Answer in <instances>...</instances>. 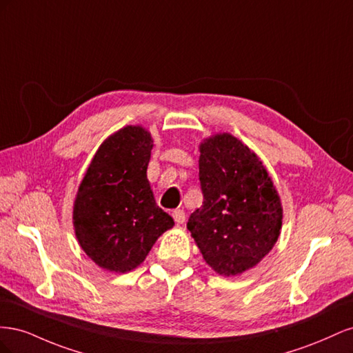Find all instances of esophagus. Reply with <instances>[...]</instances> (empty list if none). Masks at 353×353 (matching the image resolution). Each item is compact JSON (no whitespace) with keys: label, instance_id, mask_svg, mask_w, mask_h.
I'll return each mask as SVG.
<instances>
[{"label":"esophagus","instance_id":"1","mask_svg":"<svg viewBox=\"0 0 353 353\" xmlns=\"http://www.w3.org/2000/svg\"><path fill=\"white\" fill-rule=\"evenodd\" d=\"M172 218L175 219L178 225H181V223H184V221H185V213H184V210L176 209L172 212Z\"/></svg>","mask_w":353,"mask_h":353}]
</instances>
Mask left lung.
Listing matches in <instances>:
<instances>
[{
  "instance_id": "1",
  "label": "left lung",
  "mask_w": 353,
  "mask_h": 353,
  "mask_svg": "<svg viewBox=\"0 0 353 353\" xmlns=\"http://www.w3.org/2000/svg\"><path fill=\"white\" fill-rule=\"evenodd\" d=\"M199 150L203 205L191 213L187 228L213 271L240 275L279 240L281 199L258 154L232 134H213Z\"/></svg>"
}]
</instances>
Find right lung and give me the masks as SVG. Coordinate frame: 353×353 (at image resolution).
Listing matches in <instances>:
<instances>
[{
    "mask_svg": "<svg viewBox=\"0 0 353 353\" xmlns=\"http://www.w3.org/2000/svg\"><path fill=\"white\" fill-rule=\"evenodd\" d=\"M153 137L126 125L100 144L73 201L81 249L100 268L126 274L140 266L156 240L175 225L156 205L147 166Z\"/></svg>",
    "mask_w": 353,
    "mask_h": 353,
    "instance_id": "obj_1",
    "label": "right lung"
}]
</instances>
